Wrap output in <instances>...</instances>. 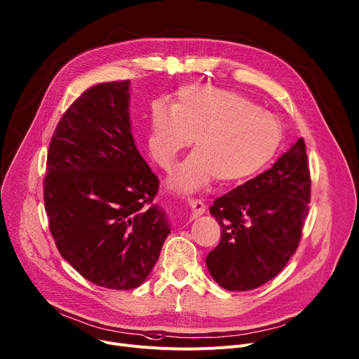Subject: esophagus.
Here are the masks:
<instances>
[{"instance_id":"esophagus-1","label":"esophagus","mask_w":359,"mask_h":359,"mask_svg":"<svg viewBox=\"0 0 359 359\" xmlns=\"http://www.w3.org/2000/svg\"><path fill=\"white\" fill-rule=\"evenodd\" d=\"M189 208L193 217H199L206 212V206L202 201H189Z\"/></svg>"}]
</instances>
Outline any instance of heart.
I'll return each instance as SVG.
<instances>
[{"mask_svg": "<svg viewBox=\"0 0 359 359\" xmlns=\"http://www.w3.org/2000/svg\"><path fill=\"white\" fill-rule=\"evenodd\" d=\"M194 142V153L169 184L180 193L198 190L215 177L220 184L248 180L275 156L282 128L278 118L243 95L210 86L183 88L173 107L151 106L147 149L163 169Z\"/></svg>", "mask_w": 359, "mask_h": 359, "instance_id": "1", "label": "heart"}]
</instances>
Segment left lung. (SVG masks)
<instances>
[{
	"instance_id": "8db88e82",
	"label": "left lung",
	"mask_w": 359,
	"mask_h": 359,
	"mask_svg": "<svg viewBox=\"0 0 359 359\" xmlns=\"http://www.w3.org/2000/svg\"><path fill=\"white\" fill-rule=\"evenodd\" d=\"M309 199L299 139L271 169L215 201L210 215L222 236L206 257L210 276L227 290H250L275 278L299 245Z\"/></svg>"
}]
</instances>
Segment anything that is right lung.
I'll return each mask as SVG.
<instances>
[{"label":"right lung","mask_w":359,"mask_h":359,"mask_svg":"<svg viewBox=\"0 0 359 359\" xmlns=\"http://www.w3.org/2000/svg\"><path fill=\"white\" fill-rule=\"evenodd\" d=\"M130 81L97 84L61 117L51 137L44 202L58 252L87 280L140 286L170 233L153 205L158 179L139 153Z\"/></svg>","instance_id":"add662e5"}]
</instances>
